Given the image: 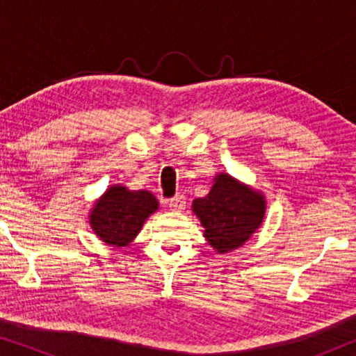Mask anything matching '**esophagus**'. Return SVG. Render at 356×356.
I'll use <instances>...</instances> for the list:
<instances>
[{
    "mask_svg": "<svg viewBox=\"0 0 356 356\" xmlns=\"http://www.w3.org/2000/svg\"><path fill=\"white\" fill-rule=\"evenodd\" d=\"M168 206L172 211H183L184 206H186V199H184V196H181V194H177V196L170 197L168 199Z\"/></svg>",
    "mask_w": 356,
    "mask_h": 356,
    "instance_id": "34e87169",
    "label": "esophagus"
}]
</instances>
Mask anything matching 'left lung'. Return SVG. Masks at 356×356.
I'll return each mask as SVG.
<instances>
[{
  "instance_id": "8db88e82",
  "label": "left lung",
  "mask_w": 356,
  "mask_h": 356,
  "mask_svg": "<svg viewBox=\"0 0 356 356\" xmlns=\"http://www.w3.org/2000/svg\"><path fill=\"white\" fill-rule=\"evenodd\" d=\"M193 211L204 227V236L218 252L241 246L264 218L266 201L228 175H218L206 197L194 199Z\"/></svg>"
}]
</instances>
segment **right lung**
<instances>
[{
  "mask_svg": "<svg viewBox=\"0 0 356 356\" xmlns=\"http://www.w3.org/2000/svg\"><path fill=\"white\" fill-rule=\"evenodd\" d=\"M157 207L159 202L152 193L111 186L95 202L90 216L92 230L108 245L126 246L134 240L145 218L157 211Z\"/></svg>",
  "mask_w": 356,
  "mask_h": 356,
  "instance_id": "1",
  "label": "right lung"
}]
</instances>
